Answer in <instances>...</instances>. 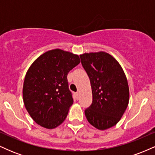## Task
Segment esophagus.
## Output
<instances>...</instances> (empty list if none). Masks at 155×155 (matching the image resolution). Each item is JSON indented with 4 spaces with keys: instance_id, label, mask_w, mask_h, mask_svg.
<instances>
[{
    "instance_id": "34e87169",
    "label": "esophagus",
    "mask_w": 155,
    "mask_h": 155,
    "mask_svg": "<svg viewBox=\"0 0 155 155\" xmlns=\"http://www.w3.org/2000/svg\"><path fill=\"white\" fill-rule=\"evenodd\" d=\"M75 95H76V98H79V92H76V94H75Z\"/></svg>"
}]
</instances>
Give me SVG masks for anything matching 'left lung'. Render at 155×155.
<instances>
[{
    "instance_id": "8db88e82",
    "label": "left lung",
    "mask_w": 155,
    "mask_h": 155,
    "mask_svg": "<svg viewBox=\"0 0 155 155\" xmlns=\"http://www.w3.org/2000/svg\"><path fill=\"white\" fill-rule=\"evenodd\" d=\"M90 78L92 103L84 111L87 120L97 129L106 130L120 120L129 103L127 80L120 63L104 51L80 55Z\"/></svg>"
}]
</instances>
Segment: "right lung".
I'll list each match as a JSON object with an SVG mask.
<instances>
[{"label":"right lung","instance_id":"obj_1","mask_svg":"<svg viewBox=\"0 0 155 155\" xmlns=\"http://www.w3.org/2000/svg\"><path fill=\"white\" fill-rule=\"evenodd\" d=\"M79 63L77 54L56 49L38 57L28 69L23 101L32 119L41 127L53 129L66 118L74 103L67 76Z\"/></svg>","mask_w":155,"mask_h":155}]
</instances>
